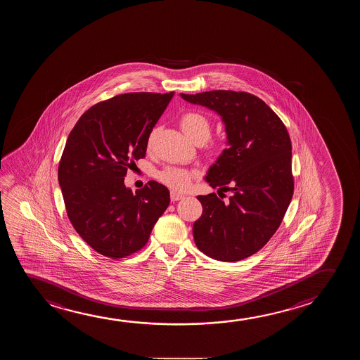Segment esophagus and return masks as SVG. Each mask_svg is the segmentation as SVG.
I'll use <instances>...</instances> for the list:
<instances>
[{
  "label": "esophagus",
  "mask_w": 360,
  "mask_h": 360,
  "mask_svg": "<svg viewBox=\"0 0 360 360\" xmlns=\"http://www.w3.org/2000/svg\"><path fill=\"white\" fill-rule=\"evenodd\" d=\"M183 198H184V195H182V194L177 193V192H171V200L172 202H177V200H181Z\"/></svg>",
  "instance_id": "1"
}]
</instances>
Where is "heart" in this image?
<instances>
[{"instance_id": "obj_1", "label": "heart", "mask_w": 360, "mask_h": 360, "mask_svg": "<svg viewBox=\"0 0 360 360\" xmlns=\"http://www.w3.org/2000/svg\"><path fill=\"white\" fill-rule=\"evenodd\" d=\"M181 126L183 131L191 137L195 143H203L204 150L208 153H215L220 150L221 143L219 141L209 139L212 125L205 115L199 111H187L181 117ZM156 136V129L150 132L147 137V147L151 148L153 140ZM194 177L193 173L179 167H166L158 172L157 178L160 182L167 187L172 188L174 191H183L189 186V183Z\"/></svg>"}]
</instances>
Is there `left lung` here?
Instances as JSON below:
<instances>
[{"mask_svg":"<svg viewBox=\"0 0 360 360\" xmlns=\"http://www.w3.org/2000/svg\"><path fill=\"white\" fill-rule=\"evenodd\" d=\"M181 96L217 111L229 143L205 181L233 195L228 203L215 193L197 197L203 213L193 225L195 245L215 260H243L271 239L291 203V139L271 108L250 93L212 90Z\"/></svg>","mask_w":360,"mask_h":360,"instance_id":"1","label":"left lung"}]
</instances>
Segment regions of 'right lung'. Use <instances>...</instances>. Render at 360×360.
<instances>
[{"label": "right lung", "mask_w": 360, "mask_h": 360, "mask_svg": "<svg viewBox=\"0 0 360 360\" xmlns=\"http://www.w3.org/2000/svg\"><path fill=\"white\" fill-rule=\"evenodd\" d=\"M174 91L127 93L86 110L70 131L58 167L69 220L101 255L119 260L146 245L169 204L163 184L125 187L127 169L146 156L147 137Z\"/></svg>", "instance_id": "1"}]
</instances>
